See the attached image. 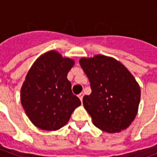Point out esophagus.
I'll use <instances>...</instances> for the list:
<instances>
[{
  "label": "esophagus",
  "mask_w": 157,
  "mask_h": 157,
  "mask_svg": "<svg viewBox=\"0 0 157 157\" xmlns=\"http://www.w3.org/2000/svg\"><path fill=\"white\" fill-rule=\"evenodd\" d=\"M78 97H79V98L81 99V101H82L83 97H84V93H83V92H81V93H80V94L78 95Z\"/></svg>",
  "instance_id": "1"
}]
</instances>
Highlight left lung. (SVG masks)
I'll use <instances>...</instances> for the list:
<instances>
[{
    "label": "left lung",
    "mask_w": 157,
    "mask_h": 157,
    "mask_svg": "<svg viewBox=\"0 0 157 157\" xmlns=\"http://www.w3.org/2000/svg\"><path fill=\"white\" fill-rule=\"evenodd\" d=\"M80 65L92 89L83 97V105L93 124L108 133L128 128L140 100V86L131 73L115 59L101 55L81 59Z\"/></svg>",
    "instance_id": "1"
}]
</instances>
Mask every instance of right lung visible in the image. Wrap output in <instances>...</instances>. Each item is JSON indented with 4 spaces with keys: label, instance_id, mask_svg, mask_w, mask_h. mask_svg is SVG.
<instances>
[{
    "label": "right lung",
    "instance_id": "1",
    "mask_svg": "<svg viewBox=\"0 0 157 157\" xmlns=\"http://www.w3.org/2000/svg\"><path fill=\"white\" fill-rule=\"evenodd\" d=\"M74 61L49 51L36 60L21 89V102L33 124L44 130H57L67 124L81 105L67 79Z\"/></svg>",
    "mask_w": 157,
    "mask_h": 157
}]
</instances>
